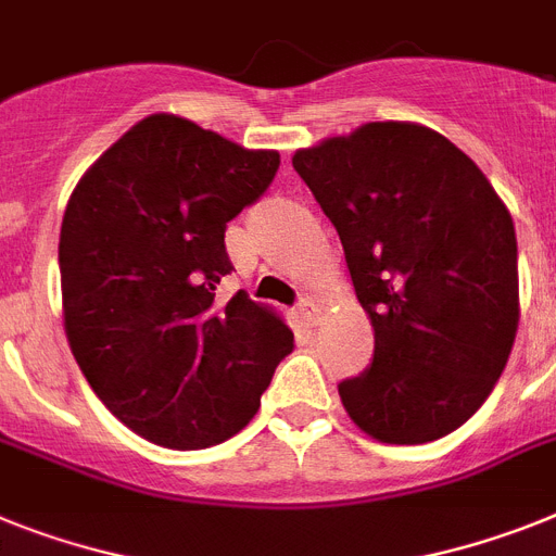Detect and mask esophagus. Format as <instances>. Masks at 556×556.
<instances>
[{
	"label": "esophagus",
	"instance_id": "esophagus-1",
	"mask_svg": "<svg viewBox=\"0 0 556 556\" xmlns=\"http://www.w3.org/2000/svg\"><path fill=\"white\" fill-rule=\"evenodd\" d=\"M296 307H300V316L307 321V325H316V321H319L321 307L316 305V300L305 296V300H300V305H296Z\"/></svg>",
	"mask_w": 556,
	"mask_h": 556
}]
</instances>
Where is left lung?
<instances>
[{
  "instance_id": "obj_1",
  "label": "left lung",
  "mask_w": 556,
  "mask_h": 556,
  "mask_svg": "<svg viewBox=\"0 0 556 556\" xmlns=\"http://www.w3.org/2000/svg\"><path fill=\"white\" fill-rule=\"evenodd\" d=\"M344 245L372 321L365 372L339 384L384 444H427L480 409L517 333V237L486 175L444 135L376 121L293 155Z\"/></svg>"
}]
</instances>
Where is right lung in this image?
I'll return each instance as SVG.
<instances>
[{"mask_svg": "<svg viewBox=\"0 0 556 556\" xmlns=\"http://www.w3.org/2000/svg\"><path fill=\"white\" fill-rule=\"evenodd\" d=\"M279 152L149 115L78 180L59 237L64 330L92 393L152 444L206 450L260 409L293 333L237 291L226 223L268 191Z\"/></svg>", "mask_w": 556, "mask_h": 556, "instance_id": "add662e5", "label": "right lung"}]
</instances>
